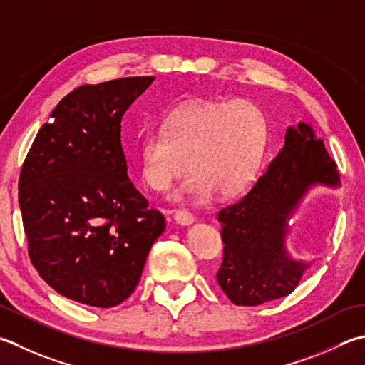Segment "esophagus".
Wrapping results in <instances>:
<instances>
[{
    "label": "esophagus",
    "mask_w": 365,
    "mask_h": 365,
    "mask_svg": "<svg viewBox=\"0 0 365 365\" xmlns=\"http://www.w3.org/2000/svg\"><path fill=\"white\" fill-rule=\"evenodd\" d=\"M174 221L178 225V226H190L192 225V221H195V217L191 215V213L185 212V210H177L174 213Z\"/></svg>",
    "instance_id": "esophagus-1"
}]
</instances>
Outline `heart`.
Segmentation results:
<instances>
[{
    "mask_svg": "<svg viewBox=\"0 0 365 365\" xmlns=\"http://www.w3.org/2000/svg\"><path fill=\"white\" fill-rule=\"evenodd\" d=\"M269 125L248 99H197L173 110L161 130L147 131L139 144L140 175L155 191H166L188 168L175 201L201 202L217 191L232 197L245 191L261 168Z\"/></svg>",
    "mask_w": 365,
    "mask_h": 365,
    "instance_id": "b5f03b06",
    "label": "heart"
}]
</instances>
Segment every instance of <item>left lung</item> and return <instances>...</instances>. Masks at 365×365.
<instances>
[{"label": "left lung", "mask_w": 365, "mask_h": 365, "mask_svg": "<svg viewBox=\"0 0 365 365\" xmlns=\"http://www.w3.org/2000/svg\"><path fill=\"white\" fill-rule=\"evenodd\" d=\"M340 188V174L310 123L288 126L284 145L255 187L218 213L225 258L217 280L235 305H259L291 294L313 258L287 247L289 221L315 188Z\"/></svg>", "instance_id": "1"}]
</instances>
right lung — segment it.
<instances>
[{
	"label": "right lung",
	"mask_w": 365,
	"mask_h": 365,
	"mask_svg": "<svg viewBox=\"0 0 365 365\" xmlns=\"http://www.w3.org/2000/svg\"><path fill=\"white\" fill-rule=\"evenodd\" d=\"M153 76L82 85L64 96L24 163L28 253L58 294L99 309L126 301L166 223L128 177L121 118Z\"/></svg>",
	"instance_id": "add662e5"
}]
</instances>
